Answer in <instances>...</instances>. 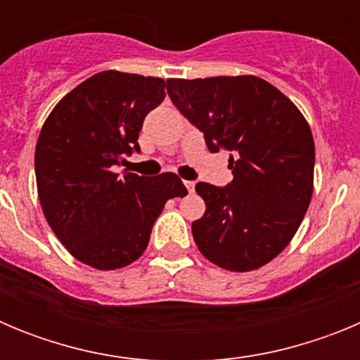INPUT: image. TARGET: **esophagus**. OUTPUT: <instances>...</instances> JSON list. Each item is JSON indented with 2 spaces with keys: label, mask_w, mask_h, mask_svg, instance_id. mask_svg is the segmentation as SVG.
Returning a JSON list of instances; mask_svg holds the SVG:
<instances>
[{
  "label": "esophagus",
  "mask_w": 360,
  "mask_h": 360,
  "mask_svg": "<svg viewBox=\"0 0 360 360\" xmlns=\"http://www.w3.org/2000/svg\"><path fill=\"white\" fill-rule=\"evenodd\" d=\"M184 186H186V189L189 191L191 195L195 193V182H191V180H186V182H184Z\"/></svg>",
  "instance_id": "esophagus-1"
}]
</instances>
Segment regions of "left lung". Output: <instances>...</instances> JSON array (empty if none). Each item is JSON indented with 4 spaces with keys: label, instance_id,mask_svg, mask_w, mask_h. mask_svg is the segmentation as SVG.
<instances>
[{
    "label": "left lung",
    "instance_id": "obj_1",
    "mask_svg": "<svg viewBox=\"0 0 360 360\" xmlns=\"http://www.w3.org/2000/svg\"><path fill=\"white\" fill-rule=\"evenodd\" d=\"M167 94L203 131L209 151H232V182H198L205 214L193 221L200 252L249 272L285 250L310 205L316 146L303 113L256 75L167 79Z\"/></svg>",
    "mask_w": 360,
    "mask_h": 360
}]
</instances>
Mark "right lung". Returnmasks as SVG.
<instances>
[{"mask_svg": "<svg viewBox=\"0 0 360 360\" xmlns=\"http://www.w3.org/2000/svg\"><path fill=\"white\" fill-rule=\"evenodd\" d=\"M167 82L117 70L95 73L56 104L36 146L41 209L70 254L97 270H115L144 254L165 202L186 196L174 173H113L139 151L146 115Z\"/></svg>", "mask_w": 360, "mask_h": 360, "instance_id": "right-lung-1", "label": "right lung"}]
</instances>
